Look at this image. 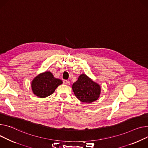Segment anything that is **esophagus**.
I'll use <instances>...</instances> for the list:
<instances>
[{
	"instance_id": "esophagus-1",
	"label": "esophagus",
	"mask_w": 148,
	"mask_h": 148,
	"mask_svg": "<svg viewBox=\"0 0 148 148\" xmlns=\"http://www.w3.org/2000/svg\"><path fill=\"white\" fill-rule=\"evenodd\" d=\"M68 83V80H64L63 81V84H67Z\"/></svg>"
}]
</instances>
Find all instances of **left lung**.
I'll return each instance as SVG.
<instances>
[{
    "label": "left lung",
    "instance_id": "left-lung-1",
    "mask_svg": "<svg viewBox=\"0 0 148 148\" xmlns=\"http://www.w3.org/2000/svg\"><path fill=\"white\" fill-rule=\"evenodd\" d=\"M75 96L81 102L91 103L96 101L101 93V87L85 74H82L73 84Z\"/></svg>",
    "mask_w": 148,
    "mask_h": 148
}]
</instances>
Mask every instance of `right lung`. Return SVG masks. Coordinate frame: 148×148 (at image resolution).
<instances>
[{"instance_id": "right-lung-1", "label": "right lung", "mask_w": 148, "mask_h": 148, "mask_svg": "<svg viewBox=\"0 0 148 148\" xmlns=\"http://www.w3.org/2000/svg\"><path fill=\"white\" fill-rule=\"evenodd\" d=\"M62 82L55 78L51 72L46 71L36 77L32 83L34 94L39 97H46L52 95Z\"/></svg>"}]
</instances>
